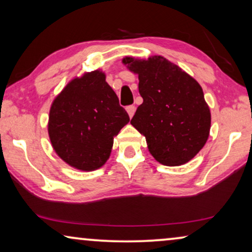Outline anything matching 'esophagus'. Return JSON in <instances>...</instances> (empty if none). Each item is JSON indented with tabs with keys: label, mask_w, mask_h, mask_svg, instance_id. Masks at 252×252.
Instances as JSON below:
<instances>
[{
	"label": "esophagus",
	"mask_w": 252,
	"mask_h": 252,
	"mask_svg": "<svg viewBox=\"0 0 252 252\" xmlns=\"http://www.w3.org/2000/svg\"><path fill=\"white\" fill-rule=\"evenodd\" d=\"M126 110H127V112H128L129 118H132V117L134 116V112H135V106H134V105H128L126 108Z\"/></svg>",
	"instance_id": "1"
}]
</instances>
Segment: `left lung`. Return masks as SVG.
I'll use <instances>...</instances> for the list:
<instances>
[{"label":"left lung","mask_w":252,"mask_h":252,"mask_svg":"<svg viewBox=\"0 0 252 252\" xmlns=\"http://www.w3.org/2000/svg\"><path fill=\"white\" fill-rule=\"evenodd\" d=\"M123 63L139 74L143 98L130 124L146 136L157 161L166 166L186 164L204 147L211 126L202 87L161 56L148 61L126 57Z\"/></svg>","instance_id":"left-lung-1"}]
</instances>
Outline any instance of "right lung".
<instances>
[{
    "mask_svg": "<svg viewBox=\"0 0 252 252\" xmlns=\"http://www.w3.org/2000/svg\"><path fill=\"white\" fill-rule=\"evenodd\" d=\"M129 122L101 71L72 80L55 98L48 132L55 151L68 165L93 171L108 160L113 136Z\"/></svg>",
    "mask_w": 252,
    "mask_h": 252,
    "instance_id": "right-lung-1",
    "label": "right lung"
}]
</instances>
